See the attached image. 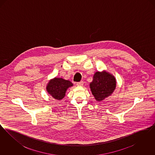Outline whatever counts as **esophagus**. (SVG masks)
<instances>
[{
	"label": "esophagus",
	"mask_w": 155,
	"mask_h": 155,
	"mask_svg": "<svg viewBox=\"0 0 155 155\" xmlns=\"http://www.w3.org/2000/svg\"><path fill=\"white\" fill-rule=\"evenodd\" d=\"M84 84V82L83 81H80L78 82H77V86H82Z\"/></svg>",
	"instance_id": "obj_1"
}]
</instances>
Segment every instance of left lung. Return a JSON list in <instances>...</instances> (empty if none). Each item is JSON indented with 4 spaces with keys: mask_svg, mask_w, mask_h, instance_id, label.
Listing matches in <instances>:
<instances>
[{
    "mask_svg": "<svg viewBox=\"0 0 155 155\" xmlns=\"http://www.w3.org/2000/svg\"><path fill=\"white\" fill-rule=\"evenodd\" d=\"M90 88L92 95L97 101H101L110 96L116 87L115 77L108 72L97 71L90 83Z\"/></svg>",
    "mask_w": 155,
    "mask_h": 155,
    "instance_id": "left-lung-1",
    "label": "left lung"
}]
</instances>
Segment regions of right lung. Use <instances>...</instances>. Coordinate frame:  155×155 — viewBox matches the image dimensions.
<instances>
[{
    "instance_id": "right-lung-1",
    "label": "right lung",
    "mask_w": 155,
    "mask_h": 155,
    "mask_svg": "<svg viewBox=\"0 0 155 155\" xmlns=\"http://www.w3.org/2000/svg\"><path fill=\"white\" fill-rule=\"evenodd\" d=\"M73 85V84L68 80L55 77L48 82L46 91L55 99L61 100L65 96L67 89Z\"/></svg>"
}]
</instances>
